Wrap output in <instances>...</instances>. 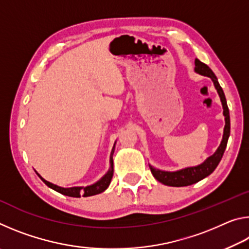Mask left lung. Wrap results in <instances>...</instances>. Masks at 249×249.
<instances>
[{"mask_svg": "<svg viewBox=\"0 0 249 249\" xmlns=\"http://www.w3.org/2000/svg\"><path fill=\"white\" fill-rule=\"evenodd\" d=\"M195 64H196V67H195L196 72L211 78V80H212L214 83V87H215L218 95H220L222 107H223V115L225 116L224 133H223L221 145L218 146V148L216 149L215 153H214L212 156H210V157L206 159L204 162H202L201 165H197L195 167H188L178 171H163V170L156 169V168L149 165L151 174H153L155 178L162 184L170 185V187H185V185H190L197 182V181L204 179L205 177H208L212 174L221 161L223 154H224L225 148H226L227 141H229L230 133H231L230 111H229V107H227L225 94L224 92H223V89L221 88L220 83L217 81L216 75L214 74L213 71L209 68V66H206L205 64H203V62H201L199 59H196Z\"/></svg>", "mask_w": 249, "mask_h": 249, "instance_id": "obj_1", "label": "left lung"}]
</instances>
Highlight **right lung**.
I'll use <instances>...</instances> for the list:
<instances>
[{"label":"right lung","mask_w":249,"mask_h":249,"mask_svg":"<svg viewBox=\"0 0 249 249\" xmlns=\"http://www.w3.org/2000/svg\"><path fill=\"white\" fill-rule=\"evenodd\" d=\"M114 148H115V144H114V146H113L111 157H109V165H111V167H109L108 171L98 181V182H95L94 184L88 185V187L62 188V187H59V185H57V184H53L52 182H49V181L45 180L44 178H41V176L38 174V172H36V174L38 175L39 178L44 181L45 184H47L49 188H52L53 190L57 191L59 193H61V195H65V196H73V197L91 196L99 195V193L107 190L109 183H111V180H112V177H113V171H114V170H113V153H114Z\"/></svg>","instance_id":"add662e5"}]
</instances>
